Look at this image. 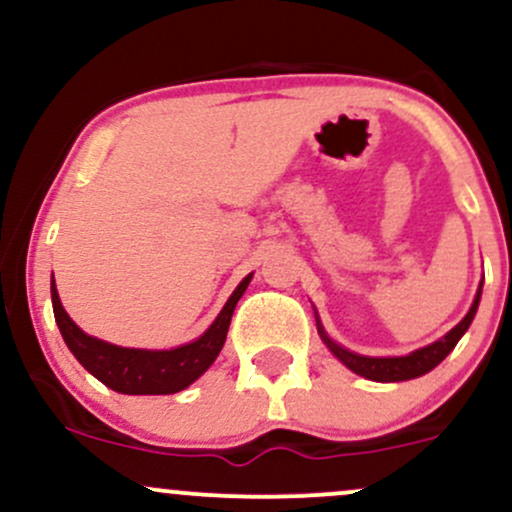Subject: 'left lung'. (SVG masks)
Returning a JSON list of instances; mask_svg holds the SVG:
<instances>
[{"instance_id":"1","label":"left lung","mask_w":512,"mask_h":512,"mask_svg":"<svg viewBox=\"0 0 512 512\" xmlns=\"http://www.w3.org/2000/svg\"><path fill=\"white\" fill-rule=\"evenodd\" d=\"M481 286H484V281L479 284L477 296H474V303H472V308H469V313L464 315L462 320L457 322V325L452 327L448 334H445V337H440L438 342L424 346V349L411 351V354H407V356H363V354H356V351L344 349L342 344L334 342L330 334L325 332L320 317H317V313H315L317 334H320V339L325 342L327 349H330L346 368L354 370L356 375H361V378L375 380V383H402V380L421 378V375H426L428 370L436 368L438 363L443 361V358L448 356L452 349H455L457 342L462 339V334L469 330V325H472L474 315H477L479 301H481Z\"/></svg>"}]
</instances>
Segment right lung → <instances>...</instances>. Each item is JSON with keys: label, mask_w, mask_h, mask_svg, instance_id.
<instances>
[{"label": "right lung", "mask_w": 512, "mask_h": 512, "mask_svg": "<svg viewBox=\"0 0 512 512\" xmlns=\"http://www.w3.org/2000/svg\"><path fill=\"white\" fill-rule=\"evenodd\" d=\"M250 279L252 274L240 281L207 332L199 334L195 342L175 346V349H129V346H117L91 337L64 310L55 276L50 281V296L64 344L93 378L120 395H175L195 383L199 375L207 373V368L221 354L233 310L248 289Z\"/></svg>", "instance_id": "obj_1"}]
</instances>
